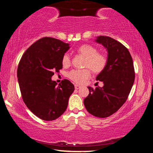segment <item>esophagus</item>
I'll list each match as a JSON object with an SVG mask.
<instances>
[{
  "mask_svg": "<svg viewBox=\"0 0 153 153\" xmlns=\"http://www.w3.org/2000/svg\"><path fill=\"white\" fill-rule=\"evenodd\" d=\"M80 88H81V86H79V85H77V84H76V85H75V88H76V90H78V89H79Z\"/></svg>",
  "mask_w": 153,
  "mask_h": 153,
  "instance_id": "obj_1",
  "label": "esophagus"
}]
</instances>
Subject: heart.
<instances>
[{
    "mask_svg": "<svg viewBox=\"0 0 153 153\" xmlns=\"http://www.w3.org/2000/svg\"><path fill=\"white\" fill-rule=\"evenodd\" d=\"M77 52L85 57L84 67L88 69H73L67 73V77L76 84H83L86 79L90 78L91 76L90 69L94 74H99L107 66V56L104 53H98L97 48L94 46L83 45L77 49ZM71 63L70 55L65 53L62 57V65L64 67H69Z\"/></svg>",
    "mask_w": 153,
    "mask_h": 153,
    "instance_id": "heart-1",
    "label": "heart"
}]
</instances>
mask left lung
<instances>
[{"label":"left lung","instance_id":"obj_1","mask_svg":"<svg viewBox=\"0 0 153 153\" xmlns=\"http://www.w3.org/2000/svg\"><path fill=\"white\" fill-rule=\"evenodd\" d=\"M96 42L108 52L107 66L96 78L104 86L95 89L88 87L90 93L84 103L91 115L105 118L117 112L126 102L134 84L135 72L130 53L122 44L104 36H98Z\"/></svg>","mask_w":153,"mask_h":153}]
</instances>
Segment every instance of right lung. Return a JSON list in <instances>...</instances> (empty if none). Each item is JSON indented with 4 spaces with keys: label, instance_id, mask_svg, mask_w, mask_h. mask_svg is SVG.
<instances>
[{
    "label": "right lung",
    "instance_id": "add662e5",
    "mask_svg": "<svg viewBox=\"0 0 153 153\" xmlns=\"http://www.w3.org/2000/svg\"><path fill=\"white\" fill-rule=\"evenodd\" d=\"M69 44L44 37L31 45L18 65L17 78L22 97L27 107L45 121L59 118L65 111L74 86L63 79L58 86L52 81L54 72L63 68L62 57Z\"/></svg>",
    "mask_w": 153,
    "mask_h": 153
}]
</instances>
